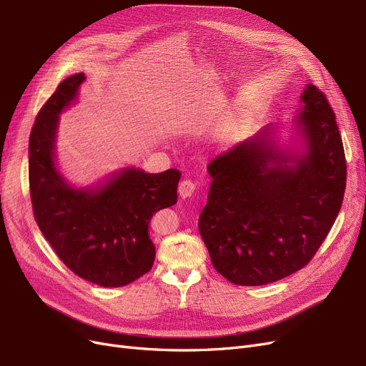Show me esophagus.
Masks as SVG:
<instances>
[{
  "label": "esophagus",
  "instance_id": "obj_1",
  "mask_svg": "<svg viewBox=\"0 0 366 366\" xmlns=\"http://www.w3.org/2000/svg\"><path fill=\"white\" fill-rule=\"evenodd\" d=\"M194 189H196V184H194L193 181H189V179H184V181L179 184V187H178L179 196H181L182 199L192 197V196L194 194Z\"/></svg>",
  "mask_w": 366,
  "mask_h": 366
}]
</instances>
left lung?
<instances>
[{
  "label": "left lung",
  "mask_w": 366,
  "mask_h": 366,
  "mask_svg": "<svg viewBox=\"0 0 366 366\" xmlns=\"http://www.w3.org/2000/svg\"><path fill=\"white\" fill-rule=\"evenodd\" d=\"M199 232L217 272L263 285L304 267L341 209L347 166L337 118L325 94L307 84L292 136L269 124L217 157Z\"/></svg>",
  "instance_id": "left-lung-1"
}]
</instances>
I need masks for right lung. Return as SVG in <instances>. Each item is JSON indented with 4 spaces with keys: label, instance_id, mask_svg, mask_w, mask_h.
<instances>
[{
    "label": "right lung",
    "instance_id": "right-lung-1",
    "mask_svg": "<svg viewBox=\"0 0 366 366\" xmlns=\"http://www.w3.org/2000/svg\"><path fill=\"white\" fill-rule=\"evenodd\" d=\"M85 73L62 81L29 136V189L37 224L70 271L102 287H122L151 271L152 215L178 200L181 173L122 167L97 184L76 187L56 162L59 115L79 97Z\"/></svg>",
    "mask_w": 366,
    "mask_h": 366
}]
</instances>
